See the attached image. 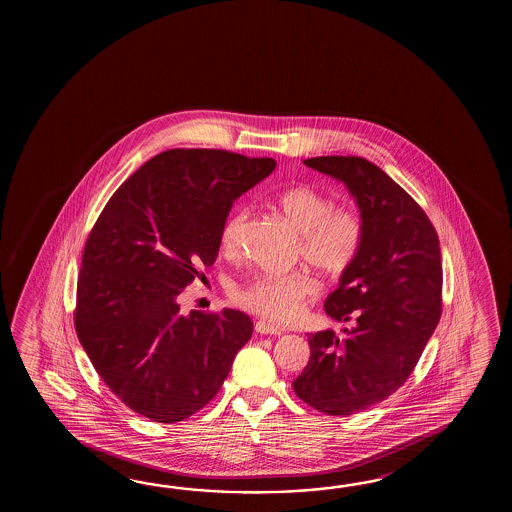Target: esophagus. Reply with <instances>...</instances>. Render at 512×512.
<instances>
[{
	"label": "esophagus",
	"mask_w": 512,
	"mask_h": 512,
	"mask_svg": "<svg viewBox=\"0 0 512 512\" xmlns=\"http://www.w3.org/2000/svg\"><path fill=\"white\" fill-rule=\"evenodd\" d=\"M254 329H256V333H260V335H274V337H278V335H282L283 333L280 327L272 326V324L263 322V320L256 322Z\"/></svg>",
	"instance_id": "esophagus-1"
}]
</instances>
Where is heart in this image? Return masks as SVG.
Instances as JSON below:
<instances>
[{
	"label": "heart",
	"mask_w": 512,
	"mask_h": 512,
	"mask_svg": "<svg viewBox=\"0 0 512 512\" xmlns=\"http://www.w3.org/2000/svg\"><path fill=\"white\" fill-rule=\"evenodd\" d=\"M278 208L298 230L302 254L309 265L329 278H340L359 260L364 245V223L359 212L335 207L333 199L315 186L298 185L282 192ZM249 208H236L219 230V247L229 256L241 251ZM318 283L307 271L258 274L232 289L234 304L271 322H291L302 305L315 296Z\"/></svg>",
	"instance_id": "1"
}]
</instances>
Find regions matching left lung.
<instances>
[{
  "label": "left lung",
  "mask_w": 512,
  "mask_h": 512,
  "mask_svg": "<svg viewBox=\"0 0 512 512\" xmlns=\"http://www.w3.org/2000/svg\"><path fill=\"white\" fill-rule=\"evenodd\" d=\"M346 183L364 223L359 260L327 296L326 313L344 329L309 335L311 357L294 393L327 415L359 414L403 386L441 318L439 238L414 197L377 164L355 155L304 161Z\"/></svg>",
  "instance_id": "1"
}]
</instances>
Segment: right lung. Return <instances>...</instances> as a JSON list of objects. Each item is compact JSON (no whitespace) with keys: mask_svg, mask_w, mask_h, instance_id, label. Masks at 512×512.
<instances>
[{"mask_svg":"<svg viewBox=\"0 0 512 512\" xmlns=\"http://www.w3.org/2000/svg\"><path fill=\"white\" fill-rule=\"evenodd\" d=\"M271 157L174 148L109 197L78 274L75 329L100 379L133 412L177 423L207 406L252 335L236 309L179 313L177 296L216 261L232 201Z\"/></svg>","mask_w":512,"mask_h":512,"instance_id":"add662e5","label":"right lung"}]
</instances>
